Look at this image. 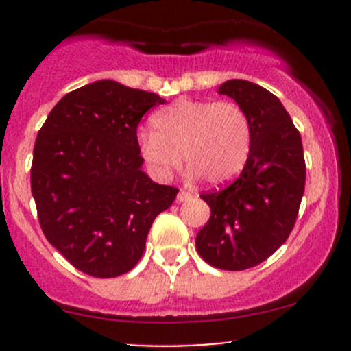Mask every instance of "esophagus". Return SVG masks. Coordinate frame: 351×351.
Returning <instances> with one entry per match:
<instances>
[{
    "label": "esophagus",
    "mask_w": 351,
    "mask_h": 351,
    "mask_svg": "<svg viewBox=\"0 0 351 351\" xmlns=\"http://www.w3.org/2000/svg\"><path fill=\"white\" fill-rule=\"evenodd\" d=\"M189 198H192V195H190L189 192H185V190H180L178 195H176V202H178V204H182V202H186Z\"/></svg>",
    "instance_id": "34e87169"
}]
</instances>
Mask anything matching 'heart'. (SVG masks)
<instances>
[{
	"instance_id": "b5f03b06",
	"label": "heart",
	"mask_w": 351,
	"mask_h": 351,
	"mask_svg": "<svg viewBox=\"0 0 351 351\" xmlns=\"http://www.w3.org/2000/svg\"><path fill=\"white\" fill-rule=\"evenodd\" d=\"M151 123L153 129L137 130V149L158 180H168L183 154L190 178L221 185L238 176L250 158L253 129L234 101L180 98L158 110Z\"/></svg>"
}]
</instances>
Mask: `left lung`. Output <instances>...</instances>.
<instances>
[{
  "label": "left lung",
  "mask_w": 351,
  "mask_h": 351,
  "mask_svg": "<svg viewBox=\"0 0 351 351\" xmlns=\"http://www.w3.org/2000/svg\"><path fill=\"white\" fill-rule=\"evenodd\" d=\"M217 93L247 113L253 143L238 180L200 195L210 219L195 244L208 265L239 271L256 267L287 241L304 195L306 162L299 130L274 93L246 80L226 81Z\"/></svg>",
  "instance_id": "obj_1"
}]
</instances>
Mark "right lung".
Listing matches in <instances>:
<instances>
[{
    "instance_id": "obj_1",
    "label": "right lung",
    "mask_w": 351,
    "mask_h": 351,
    "mask_svg": "<svg viewBox=\"0 0 351 351\" xmlns=\"http://www.w3.org/2000/svg\"><path fill=\"white\" fill-rule=\"evenodd\" d=\"M165 98L113 80L64 95L38 130L30 182L47 241L97 278L132 270L178 190L143 171L137 125Z\"/></svg>"
}]
</instances>
